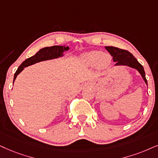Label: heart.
<instances>
[{"instance_id": "b5f03b06", "label": "heart", "mask_w": 158, "mask_h": 158, "mask_svg": "<svg viewBox=\"0 0 158 158\" xmlns=\"http://www.w3.org/2000/svg\"><path fill=\"white\" fill-rule=\"evenodd\" d=\"M83 60L89 65H97L100 69H105L111 63V56L101 51H91L84 55Z\"/></svg>"}]
</instances>
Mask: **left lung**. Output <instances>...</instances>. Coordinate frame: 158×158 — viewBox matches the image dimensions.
<instances>
[{"label": "left lung", "instance_id": "left-lung-1", "mask_svg": "<svg viewBox=\"0 0 158 158\" xmlns=\"http://www.w3.org/2000/svg\"><path fill=\"white\" fill-rule=\"evenodd\" d=\"M105 48L113 57V60L115 62V65H127V66L136 69L141 73V77L147 85L144 69L132 54L125 49L114 47H105Z\"/></svg>", "mask_w": 158, "mask_h": 158}]
</instances>
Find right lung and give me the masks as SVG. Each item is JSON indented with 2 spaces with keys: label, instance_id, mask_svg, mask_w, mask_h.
Returning <instances> with one entry per match:
<instances>
[{
  "label": "right lung",
  "instance_id": "1",
  "mask_svg": "<svg viewBox=\"0 0 158 158\" xmlns=\"http://www.w3.org/2000/svg\"><path fill=\"white\" fill-rule=\"evenodd\" d=\"M69 49V47H65V46H52V47H45L40 49L35 55L32 56L29 58L26 59L22 64L18 68L17 71L15 73L14 77V81L17 78V75L24 69V68L29 66V65L39 63V62L57 58V57L63 56V52ZM13 81V83H14Z\"/></svg>",
  "mask_w": 158,
  "mask_h": 158
}]
</instances>
